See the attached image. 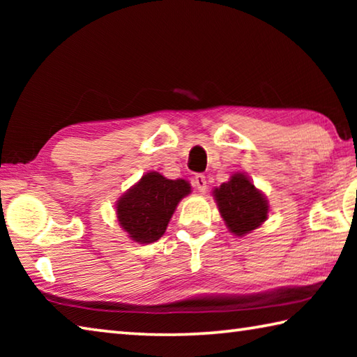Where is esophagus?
I'll list each match as a JSON object with an SVG mask.
<instances>
[{
    "instance_id": "obj_1",
    "label": "esophagus",
    "mask_w": 357,
    "mask_h": 357,
    "mask_svg": "<svg viewBox=\"0 0 357 357\" xmlns=\"http://www.w3.org/2000/svg\"><path fill=\"white\" fill-rule=\"evenodd\" d=\"M193 184L200 192H206L208 189V183H206V176L204 174H197L195 178H193Z\"/></svg>"
}]
</instances>
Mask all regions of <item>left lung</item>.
Masks as SVG:
<instances>
[{"instance_id": "obj_1", "label": "left lung", "mask_w": 357, "mask_h": 357, "mask_svg": "<svg viewBox=\"0 0 357 357\" xmlns=\"http://www.w3.org/2000/svg\"><path fill=\"white\" fill-rule=\"evenodd\" d=\"M220 214L229 231L244 236L268 219V200L244 173L233 174L214 190Z\"/></svg>"}]
</instances>
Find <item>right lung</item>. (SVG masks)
I'll list each match as a JSON object with an SVG mask.
<instances>
[{"instance_id":"right-lung-1","label":"right lung","mask_w":357,"mask_h":357,"mask_svg":"<svg viewBox=\"0 0 357 357\" xmlns=\"http://www.w3.org/2000/svg\"><path fill=\"white\" fill-rule=\"evenodd\" d=\"M190 193L184 179H167L151 172L124 193L116 203L119 225L135 243L149 244L160 239L181 198Z\"/></svg>"}]
</instances>
